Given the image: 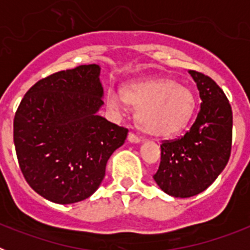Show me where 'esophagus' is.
I'll return each instance as SVG.
<instances>
[{"instance_id":"esophagus-1","label":"esophagus","mask_w":250,"mask_h":250,"mask_svg":"<svg viewBox=\"0 0 250 250\" xmlns=\"http://www.w3.org/2000/svg\"><path fill=\"white\" fill-rule=\"evenodd\" d=\"M127 140H129L131 144H139V143H141V138L136 136L135 134H132V132H130L129 135H127Z\"/></svg>"}]
</instances>
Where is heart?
<instances>
[{
	"label": "heart",
	"mask_w": 250,
	"mask_h": 250,
	"mask_svg": "<svg viewBox=\"0 0 250 250\" xmlns=\"http://www.w3.org/2000/svg\"><path fill=\"white\" fill-rule=\"evenodd\" d=\"M120 94L124 103L138 109L139 127L155 138L180 134L190 123L195 110V98L191 90L169 77L129 83L121 87ZM120 104L118 95L109 91V107L118 110Z\"/></svg>",
	"instance_id": "b5f03b06"
}]
</instances>
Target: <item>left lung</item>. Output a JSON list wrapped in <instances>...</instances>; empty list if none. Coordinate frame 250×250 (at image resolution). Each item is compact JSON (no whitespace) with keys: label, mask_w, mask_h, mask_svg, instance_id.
Returning a JSON list of instances; mask_svg holds the SVG:
<instances>
[{"label":"left lung","mask_w":250,"mask_h":250,"mask_svg":"<svg viewBox=\"0 0 250 250\" xmlns=\"http://www.w3.org/2000/svg\"><path fill=\"white\" fill-rule=\"evenodd\" d=\"M202 99L195 123L183 138L164 141L152 178L174 198H190L210 187L228 164L233 112L228 99L209 76L189 70Z\"/></svg>","instance_id":"1"}]
</instances>
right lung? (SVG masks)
<instances>
[{
    "label": "right lung",
    "mask_w": 250,
    "mask_h": 250,
    "mask_svg": "<svg viewBox=\"0 0 250 250\" xmlns=\"http://www.w3.org/2000/svg\"><path fill=\"white\" fill-rule=\"evenodd\" d=\"M99 65H81L37 81L13 120V143L26 182L56 204L89 198L127 129L99 115L104 89Z\"/></svg>",
    "instance_id": "add662e5"
}]
</instances>
